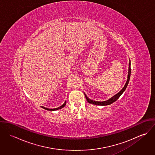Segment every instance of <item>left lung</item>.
Wrapping results in <instances>:
<instances>
[{
    "mask_svg": "<svg viewBox=\"0 0 155 155\" xmlns=\"http://www.w3.org/2000/svg\"><path fill=\"white\" fill-rule=\"evenodd\" d=\"M130 76H131V61L130 60L128 73V79H127V82H126L125 86L123 88L120 90V91H119L115 95L113 96L111 98L109 99L108 100H106V101H96L92 100L89 99L88 97L87 96V95L85 94V96L87 98V101L89 103H91V104H95V105H99V106H107V105H110L111 104H112L113 103L115 102L119 98V97L123 94V92L125 91V89L128 86V84L129 83V81H130Z\"/></svg>",
    "mask_w": 155,
    "mask_h": 155,
    "instance_id": "8db88e82",
    "label": "left lung"
}]
</instances>
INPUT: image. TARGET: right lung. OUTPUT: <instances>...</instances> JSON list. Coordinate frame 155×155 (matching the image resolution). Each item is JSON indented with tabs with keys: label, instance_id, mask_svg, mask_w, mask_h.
<instances>
[{
	"label": "right lung",
	"instance_id": "right-lung-1",
	"mask_svg": "<svg viewBox=\"0 0 155 155\" xmlns=\"http://www.w3.org/2000/svg\"><path fill=\"white\" fill-rule=\"evenodd\" d=\"M66 101H65V103H64L61 106H60V107H57V108H55V109H48V108H46V107H42V108H44V109H45V110H58V109H61L63 108V107L66 106Z\"/></svg>",
	"mask_w": 155,
	"mask_h": 155
}]
</instances>
